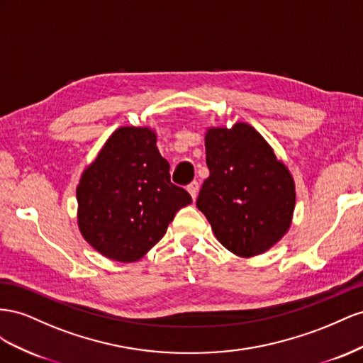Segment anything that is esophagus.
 Segmentation results:
<instances>
[{"label":"esophagus","instance_id":"34e87169","mask_svg":"<svg viewBox=\"0 0 363 363\" xmlns=\"http://www.w3.org/2000/svg\"><path fill=\"white\" fill-rule=\"evenodd\" d=\"M187 190H189V193L191 194V198L196 199V196H198V193H199V182H198V181L190 182V184L187 185Z\"/></svg>","mask_w":363,"mask_h":363}]
</instances>
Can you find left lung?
Wrapping results in <instances>:
<instances>
[{
	"mask_svg": "<svg viewBox=\"0 0 363 363\" xmlns=\"http://www.w3.org/2000/svg\"><path fill=\"white\" fill-rule=\"evenodd\" d=\"M205 150L210 176L196 206L228 251L240 257L266 252L292 222L295 184L291 173L246 123L208 129Z\"/></svg>",
	"mask_w": 363,
	"mask_h": 363,
	"instance_id": "1",
	"label": "left lung"
}]
</instances>
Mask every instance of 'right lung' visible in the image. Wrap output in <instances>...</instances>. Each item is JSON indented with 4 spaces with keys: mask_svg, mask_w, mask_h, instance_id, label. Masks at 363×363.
Returning a JSON list of instances; mask_svg holds the SVG:
<instances>
[{
    "mask_svg": "<svg viewBox=\"0 0 363 363\" xmlns=\"http://www.w3.org/2000/svg\"><path fill=\"white\" fill-rule=\"evenodd\" d=\"M170 165L149 128H120L105 143L77 187L84 239L112 260L137 262L167 231L191 196L172 184Z\"/></svg>",
    "mask_w": 363,
    "mask_h": 363,
    "instance_id": "obj_1",
    "label": "right lung"
}]
</instances>
